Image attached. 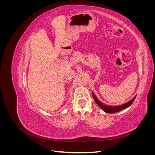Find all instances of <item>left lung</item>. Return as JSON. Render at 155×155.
I'll return each mask as SVG.
<instances>
[{
    "mask_svg": "<svg viewBox=\"0 0 155 155\" xmlns=\"http://www.w3.org/2000/svg\"><path fill=\"white\" fill-rule=\"evenodd\" d=\"M92 96H93L94 100V101H96L97 105L99 106L101 109L104 110L105 112H107V113H115V112H119L121 110H124V109H126V108L129 107L131 104H133L134 100H135L136 96H134L132 100L123 105H118V106H110V105H107L106 104H103V103H101L100 100H98L96 96L94 95V93L92 92Z\"/></svg>",
    "mask_w": 155,
    "mask_h": 155,
    "instance_id": "8db88e82",
    "label": "left lung"
}]
</instances>
